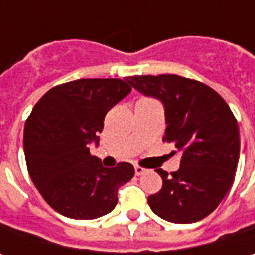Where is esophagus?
I'll list each match as a JSON object with an SVG mask.
<instances>
[{"instance_id": "esophagus-1", "label": "esophagus", "mask_w": 255, "mask_h": 255, "mask_svg": "<svg viewBox=\"0 0 255 255\" xmlns=\"http://www.w3.org/2000/svg\"><path fill=\"white\" fill-rule=\"evenodd\" d=\"M144 171L146 170H144L143 167H140V166H134V173H136V176H140Z\"/></svg>"}]
</instances>
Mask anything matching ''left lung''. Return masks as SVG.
Wrapping results in <instances>:
<instances>
[{"mask_svg":"<svg viewBox=\"0 0 255 255\" xmlns=\"http://www.w3.org/2000/svg\"><path fill=\"white\" fill-rule=\"evenodd\" d=\"M128 82L146 96L162 101L166 115L163 142L180 153V167L157 169L160 191L147 197L154 214L171 223H194L207 217L234 181L240 132L226 101L210 86L179 75H136Z\"/></svg>","mask_w":255,"mask_h":255,"instance_id":"left-lung-1","label":"left lung"}]
</instances>
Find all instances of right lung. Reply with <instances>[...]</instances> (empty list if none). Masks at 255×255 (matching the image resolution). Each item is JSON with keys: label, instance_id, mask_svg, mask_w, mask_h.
<instances>
[{"label": "right lung", "instance_id": "1", "mask_svg": "<svg viewBox=\"0 0 255 255\" xmlns=\"http://www.w3.org/2000/svg\"><path fill=\"white\" fill-rule=\"evenodd\" d=\"M132 91L125 79H78L54 86L24 128L26 167L44 200L65 217L92 220L115 209L118 190L134 176L130 163L103 167L89 152L109 109Z\"/></svg>", "mask_w": 255, "mask_h": 255}]
</instances>
